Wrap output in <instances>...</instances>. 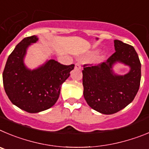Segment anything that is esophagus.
<instances>
[{
	"label": "esophagus",
	"mask_w": 149,
	"mask_h": 149,
	"mask_svg": "<svg viewBox=\"0 0 149 149\" xmlns=\"http://www.w3.org/2000/svg\"><path fill=\"white\" fill-rule=\"evenodd\" d=\"M81 65H80L79 62H76V64H75V68H76V70H80L81 69Z\"/></svg>",
	"instance_id": "1"
}]
</instances>
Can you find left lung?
Here are the masks:
<instances>
[{
    "instance_id": "obj_1",
    "label": "left lung",
    "mask_w": 149,
    "mask_h": 149,
    "mask_svg": "<svg viewBox=\"0 0 149 149\" xmlns=\"http://www.w3.org/2000/svg\"><path fill=\"white\" fill-rule=\"evenodd\" d=\"M115 51L104 62L83 67L84 97L91 108L112 114L123 109L133 101L141 79V64L133 46L114 40ZM116 61L128 65L131 70L123 77L113 75L112 65Z\"/></svg>"
}]
</instances>
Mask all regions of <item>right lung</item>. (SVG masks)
<instances>
[{
  "mask_svg": "<svg viewBox=\"0 0 149 149\" xmlns=\"http://www.w3.org/2000/svg\"><path fill=\"white\" fill-rule=\"evenodd\" d=\"M36 41L37 36H29L17 45L8 57L3 72V87L9 100L29 113L45 111L55 104L61 84L75 67L49 60L37 70L26 69L23 58L27 47Z\"/></svg>",
  "mask_w": 149,
  "mask_h": 149,
  "instance_id": "add662e5",
  "label": "right lung"
}]
</instances>
